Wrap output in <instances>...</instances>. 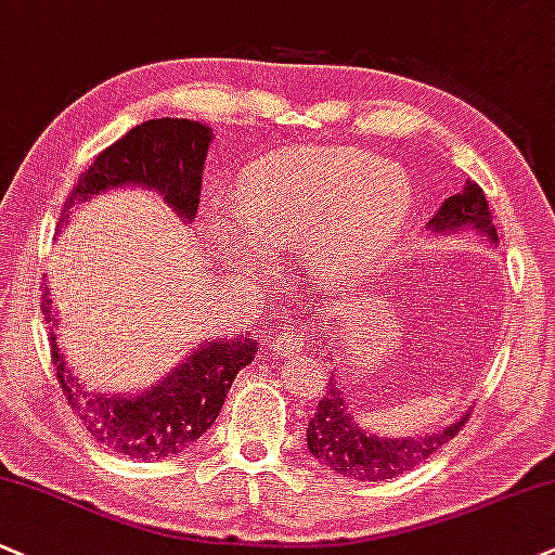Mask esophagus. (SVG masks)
I'll return each mask as SVG.
<instances>
[{"instance_id": "34e87169", "label": "esophagus", "mask_w": 555, "mask_h": 555, "mask_svg": "<svg viewBox=\"0 0 555 555\" xmlns=\"http://www.w3.org/2000/svg\"><path fill=\"white\" fill-rule=\"evenodd\" d=\"M304 347L300 341V332L291 330V326H278L270 337V350L275 352H298Z\"/></svg>"}]
</instances>
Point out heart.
<instances>
[{
  "mask_svg": "<svg viewBox=\"0 0 555 555\" xmlns=\"http://www.w3.org/2000/svg\"><path fill=\"white\" fill-rule=\"evenodd\" d=\"M412 210V182L396 164L360 149H304L259 164L236 205L210 214V231L246 270L298 251L326 285H347L393 242Z\"/></svg>",
  "mask_w": 555,
  "mask_h": 555,
  "instance_id": "b5f03b06",
  "label": "heart"
}]
</instances>
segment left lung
<instances>
[{
  "mask_svg": "<svg viewBox=\"0 0 555 555\" xmlns=\"http://www.w3.org/2000/svg\"><path fill=\"white\" fill-rule=\"evenodd\" d=\"M461 225L487 234L496 242V229L491 225V210L483 190L474 180L466 182L461 195H450L440 205L429 229L437 234L457 231ZM334 380V378H332ZM468 414L440 429V433L424 437H383L358 427L350 401L339 391V383H330V391L319 401L317 414L311 416L306 440H309V453L317 457L321 466L334 474L358 478V481H383L412 470L414 466L435 455L444 442L457 435V429L466 427Z\"/></svg>",
  "mask_w": 555,
  "mask_h": 555,
  "instance_id": "obj_1",
  "label": "left lung"
}]
</instances>
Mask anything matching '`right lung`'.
<instances>
[{"mask_svg": "<svg viewBox=\"0 0 555 555\" xmlns=\"http://www.w3.org/2000/svg\"><path fill=\"white\" fill-rule=\"evenodd\" d=\"M214 133L197 120L156 118L135 126L113 146L98 154L92 167L79 175L68 193L61 221L72 205L122 184H141L164 195L184 221H193L201 205L203 164ZM43 317L56 324L48 293H43ZM51 360L56 378L74 414L87 433L115 453L156 461L182 453L216 422L231 383L257 354V339L238 337L203 341L167 378L139 396L85 391L77 375L66 367L59 352L56 332L48 326Z\"/></svg>", "mask_w": 555, "mask_h": 555, "instance_id": "add662e5", "label": "right lung"}]
</instances>
